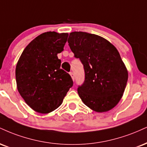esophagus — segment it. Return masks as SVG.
Returning a JSON list of instances; mask_svg holds the SVG:
<instances>
[{
	"label": "esophagus",
	"instance_id": "34e87169",
	"mask_svg": "<svg viewBox=\"0 0 147 147\" xmlns=\"http://www.w3.org/2000/svg\"><path fill=\"white\" fill-rule=\"evenodd\" d=\"M70 75L71 76V77H72V80L75 81V75H74L73 72H70Z\"/></svg>",
	"mask_w": 147,
	"mask_h": 147
}]
</instances>
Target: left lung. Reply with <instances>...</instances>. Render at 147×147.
Wrapping results in <instances>:
<instances>
[{"instance_id": "1", "label": "left lung", "mask_w": 147, "mask_h": 147, "mask_svg": "<svg viewBox=\"0 0 147 147\" xmlns=\"http://www.w3.org/2000/svg\"><path fill=\"white\" fill-rule=\"evenodd\" d=\"M68 42L84 65L85 81L77 89L81 100L96 112L114 108L123 96L128 79L117 49L99 35L81 31L70 33Z\"/></svg>"}]
</instances>
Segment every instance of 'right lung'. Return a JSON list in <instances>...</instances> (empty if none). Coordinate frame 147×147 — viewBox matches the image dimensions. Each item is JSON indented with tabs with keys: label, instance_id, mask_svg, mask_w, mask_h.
I'll list each match as a JSON object with an SVG mask.
<instances>
[{
	"label": "right lung",
	"instance_id": "right-lung-1",
	"mask_svg": "<svg viewBox=\"0 0 147 147\" xmlns=\"http://www.w3.org/2000/svg\"><path fill=\"white\" fill-rule=\"evenodd\" d=\"M68 36L55 31L42 33L26 46L19 58L16 68L18 90L35 112L47 114L56 109L73 85L70 75L60 68L57 57Z\"/></svg>",
	"mask_w": 147,
	"mask_h": 147
}]
</instances>
